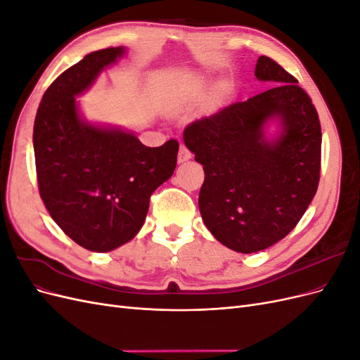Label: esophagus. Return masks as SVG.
I'll use <instances>...</instances> for the list:
<instances>
[{"label":"esophagus","instance_id":"34e87169","mask_svg":"<svg viewBox=\"0 0 360 360\" xmlns=\"http://www.w3.org/2000/svg\"><path fill=\"white\" fill-rule=\"evenodd\" d=\"M188 159H191V151L188 150L186 146H180V150H179V162H186Z\"/></svg>","mask_w":360,"mask_h":360}]
</instances>
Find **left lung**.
Instances as JSON below:
<instances>
[{"label": "left lung", "mask_w": 360, "mask_h": 360, "mask_svg": "<svg viewBox=\"0 0 360 360\" xmlns=\"http://www.w3.org/2000/svg\"><path fill=\"white\" fill-rule=\"evenodd\" d=\"M259 81L278 85L195 120L183 132L204 168L198 205L209 231L236 252H258L302 219L320 181L321 126L311 97L276 61L261 56ZM278 117L274 141L264 127Z\"/></svg>", "instance_id": "8db88e82"}]
</instances>
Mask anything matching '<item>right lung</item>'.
<instances>
[{
  "instance_id": "1",
  "label": "right lung",
  "mask_w": 360,
  "mask_h": 360,
  "mask_svg": "<svg viewBox=\"0 0 360 360\" xmlns=\"http://www.w3.org/2000/svg\"><path fill=\"white\" fill-rule=\"evenodd\" d=\"M124 52L94 51L63 72L43 94L32 130L40 197L61 230L93 252L132 240L151 193L177 165L176 139L146 147L134 134L93 126L78 112L76 96Z\"/></svg>"
}]
</instances>
